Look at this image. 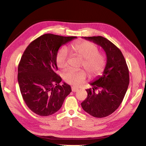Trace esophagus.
<instances>
[{
	"mask_svg": "<svg viewBox=\"0 0 146 146\" xmlns=\"http://www.w3.org/2000/svg\"><path fill=\"white\" fill-rule=\"evenodd\" d=\"M71 90H72V92H75L78 90V88L75 87V86H71Z\"/></svg>",
	"mask_w": 146,
	"mask_h": 146,
	"instance_id": "1",
	"label": "esophagus"
}]
</instances>
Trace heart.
<instances>
[{"instance_id": "b5f03b06", "label": "heart", "mask_w": 146, "mask_h": 146, "mask_svg": "<svg viewBox=\"0 0 146 146\" xmlns=\"http://www.w3.org/2000/svg\"><path fill=\"white\" fill-rule=\"evenodd\" d=\"M71 52L83 60L82 65L91 77H97L104 72L106 67V58L98 52L97 46L90 41H83L73 43L70 46ZM68 56L64 49H60L56 56V63L60 69L68 66ZM63 78L69 84L80 86L85 82L86 73L83 70H68L63 73Z\"/></svg>"}]
</instances>
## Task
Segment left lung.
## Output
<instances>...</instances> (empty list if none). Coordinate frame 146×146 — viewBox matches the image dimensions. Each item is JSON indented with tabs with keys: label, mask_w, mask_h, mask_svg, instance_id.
<instances>
[{
	"label": "left lung",
	"mask_w": 146,
	"mask_h": 146,
	"mask_svg": "<svg viewBox=\"0 0 146 146\" xmlns=\"http://www.w3.org/2000/svg\"><path fill=\"white\" fill-rule=\"evenodd\" d=\"M100 45L107 54L103 75L90 83L86 90L88 96L81 104L83 109L92 116L103 118L115 111L122 103L129 84V71L124 56L117 46L102 36L84 37ZM97 89L98 92L94 90Z\"/></svg>",
	"instance_id": "obj_1"
}]
</instances>
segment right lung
<instances>
[{"instance_id": "obj_1", "label": "right lung", "mask_w": 146, "mask_h": 146, "mask_svg": "<svg viewBox=\"0 0 146 146\" xmlns=\"http://www.w3.org/2000/svg\"><path fill=\"white\" fill-rule=\"evenodd\" d=\"M75 36L45 34L26 48L18 65L17 80L27 106L40 116H48L60 109L71 86L56 74L58 49Z\"/></svg>"}]
</instances>
